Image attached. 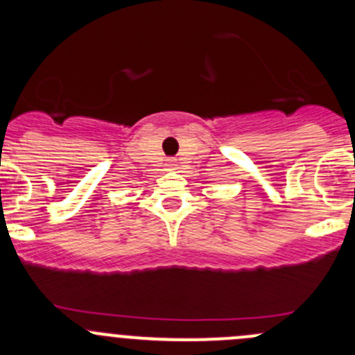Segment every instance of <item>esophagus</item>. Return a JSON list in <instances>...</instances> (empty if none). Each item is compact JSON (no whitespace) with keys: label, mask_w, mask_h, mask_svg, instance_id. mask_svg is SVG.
I'll return each instance as SVG.
<instances>
[{"label":"esophagus","mask_w":355,"mask_h":355,"mask_svg":"<svg viewBox=\"0 0 355 355\" xmlns=\"http://www.w3.org/2000/svg\"><path fill=\"white\" fill-rule=\"evenodd\" d=\"M168 166H170L171 170H175V166H177V164H175L173 159H170V161H168Z\"/></svg>","instance_id":"34e87169"}]
</instances>
